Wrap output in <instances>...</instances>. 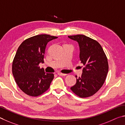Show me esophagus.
I'll return each instance as SVG.
<instances>
[{"label":"esophagus","mask_w":125,"mask_h":125,"mask_svg":"<svg viewBox=\"0 0 125 125\" xmlns=\"http://www.w3.org/2000/svg\"><path fill=\"white\" fill-rule=\"evenodd\" d=\"M58 75H59V76H66V74L62 73H58Z\"/></svg>","instance_id":"esophagus-1"}]
</instances>
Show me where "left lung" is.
Wrapping results in <instances>:
<instances>
[{
    "mask_svg": "<svg viewBox=\"0 0 125 125\" xmlns=\"http://www.w3.org/2000/svg\"><path fill=\"white\" fill-rule=\"evenodd\" d=\"M68 37L78 43L81 63L84 66L81 77L76 78V84L71 89L81 98L91 97L99 90L105 81L109 69L108 59L97 41L83 34Z\"/></svg>",
    "mask_w": 125,
    "mask_h": 125,
    "instance_id": "obj_1",
    "label": "left lung"
}]
</instances>
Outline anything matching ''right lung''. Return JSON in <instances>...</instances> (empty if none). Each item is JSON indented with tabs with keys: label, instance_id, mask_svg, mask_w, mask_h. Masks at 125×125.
I'll use <instances>...</instances> for the list:
<instances>
[{
	"label": "right lung",
	"instance_id": "right-lung-1",
	"mask_svg": "<svg viewBox=\"0 0 125 125\" xmlns=\"http://www.w3.org/2000/svg\"><path fill=\"white\" fill-rule=\"evenodd\" d=\"M57 38L37 35L24 41L17 49L12 62V74L17 86L26 94L37 97L49 89L54 74L45 73L38 65L44 62L48 43Z\"/></svg>",
	"mask_w": 125,
	"mask_h": 125
}]
</instances>
